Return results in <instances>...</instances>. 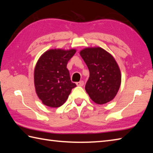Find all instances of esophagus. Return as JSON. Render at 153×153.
I'll return each instance as SVG.
<instances>
[{
	"instance_id": "esophagus-1",
	"label": "esophagus",
	"mask_w": 153,
	"mask_h": 153,
	"mask_svg": "<svg viewBox=\"0 0 153 153\" xmlns=\"http://www.w3.org/2000/svg\"><path fill=\"white\" fill-rule=\"evenodd\" d=\"M76 85H77V86H80V87L83 86V85H84L83 81H80V82H77V83H76Z\"/></svg>"
}]
</instances>
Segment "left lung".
Returning <instances> with one entry per match:
<instances>
[{
  "label": "left lung",
  "mask_w": 153,
  "mask_h": 153,
  "mask_svg": "<svg viewBox=\"0 0 153 153\" xmlns=\"http://www.w3.org/2000/svg\"><path fill=\"white\" fill-rule=\"evenodd\" d=\"M80 55L89 70L86 92L98 105L110 102L121 84V72L115 59L100 47L85 48L80 51Z\"/></svg>",
  "instance_id": "1"
}]
</instances>
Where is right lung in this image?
Instances as JSON below:
<instances>
[{
  "label": "right lung",
  "mask_w": 153,
  "mask_h": 153,
  "mask_svg": "<svg viewBox=\"0 0 153 153\" xmlns=\"http://www.w3.org/2000/svg\"><path fill=\"white\" fill-rule=\"evenodd\" d=\"M76 49H51L38 60L34 70L35 91L43 104L52 108L62 106L71 89L76 87L70 80L67 64Z\"/></svg>",
  "instance_id": "1"
}]
</instances>
